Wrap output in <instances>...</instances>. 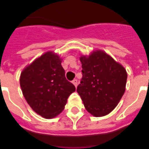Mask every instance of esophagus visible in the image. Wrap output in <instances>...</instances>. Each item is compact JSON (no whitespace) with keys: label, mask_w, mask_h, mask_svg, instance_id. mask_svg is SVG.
I'll use <instances>...</instances> for the list:
<instances>
[{"label":"esophagus","mask_w":149,"mask_h":149,"mask_svg":"<svg viewBox=\"0 0 149 149\" xmlns=\"http://www.w3.org/2000/svg\"><path fill=\"white\" fill-rule=\"evenodd\" d=\"M72 84H73L74 86H75V87H77V79H74L73 81H72Z\"/></svg>","instance_id":"esophagus-1"}]
</instances>
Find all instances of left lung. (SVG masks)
Instances as JSON below:
<instances>
[{"instance_id":"obj_1","label":"left lung","mask_w":149,"mask_h":149,"mask_svg":"<svg viewBox=\"0 0 149 149\" xmlns=\"http://www.w3.org/2000/svg\"><path fill=\"white\" fill-rule=\"evenodd\" d=\"M80 60L83 76L77 92L88 112L105 116L116 107L125 92L126 69L102 50L82 56Z\"/></svg>"}]
</instances>
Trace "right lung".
<instances>
[{
	"instance_id": "obj_1",
	"label": "right lung",
	"mask_w": 149,
	"mask_h": 149,
	"mask_svg": "<svg viewBox=\"0 0 149 149\" xmlns=\"http://www.w3.org/2000/svg\"><path fill=\"white\" fill-rule=\"evenodd\" d=\"M59 56L49 51L22 72L20 87L30 107L44 118L60 114L75 87L67 81Z\"/></svg>"
}]
</instances>
